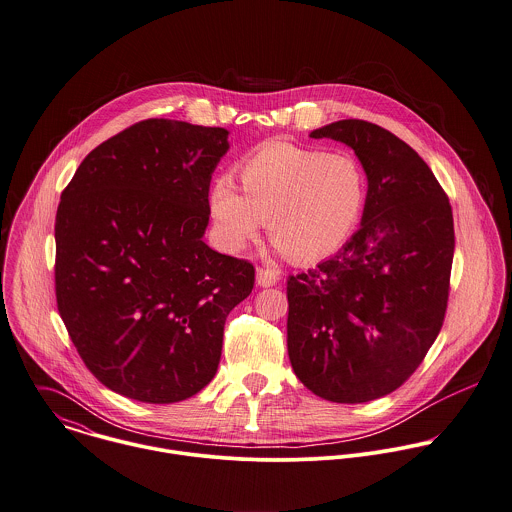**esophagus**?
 I'll list each match as a JSON object with an SVG mask.
<instances>
[{
	"label": "esophagus",
	"mask_w": 512,
	"mask_h": 512,
	"mask_svg": "<svg viewBox=\"0 0 512 512\" xmlns=\"http://www.w3.org/2000/svg\"><path fill=\"white\" fill-rule=\"evenodd\" d=\"M279 281V271L269 267H257V285L259 287H273Z\"/></svg>",
	"instance_id": "1"
}]
</instances>
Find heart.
Segmentation results:
<instances>
[{"label": "heart", "mask_w": 512, "mask_h": 512, "mask_svg": "<svg viewBox=\"0 0 512 512\" xmlns=\"http://www.w3.org/2000/svg\"><path fill=\"white\" fill-rule=\"evenodd\" d=\"M240 194L231 176L209 190L219 243L245 249L269 225L273 241L299 263L320 261L352 235L366 204L368 180L350 152H324L289 142H267L239 168Z\"/></svg>", "instance_id": "heart-1"}]
</instances>
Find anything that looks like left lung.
Listing matches in <instances>:
<instances>
[{
  "mask_svg": "<svg viewBox=\"0 0 512 512\" xmlns=\"http://www.w3.org/2000/svg\"><path fill=\"white\" fill-rule=\"evenodd\" d=\"M310 138L350 146L368 176V196L352 239L287 279L289 358L318 398L364 404L398 390L443 326L453 213L429 166L390 130L348 118Z\"/></svg>",
  "mask_w": 512,
  "mask_h": 512,
  "instance_id": "8db88e82",
  "label": "left lung"
}]
</instances>
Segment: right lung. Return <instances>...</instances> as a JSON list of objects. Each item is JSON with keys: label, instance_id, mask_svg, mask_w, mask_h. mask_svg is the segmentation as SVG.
<instances>
[{"label": "right lung", "instance_id": "add662e5", "mask_svg": "<svg viewBox=\"0 0 512 512\" xmlns=\"http://www.w3.org/2000/svg\"><path fill=\"white\" fill-rule=\"evenodd\" d=\"M225 128L148 118L77 168L55 219V295L108 390L146 404L196 396L217 372L227 314L255 267L204 243Z\"/></svg>", "mask_w": 512, "mask_h": 512}]
</instances>
